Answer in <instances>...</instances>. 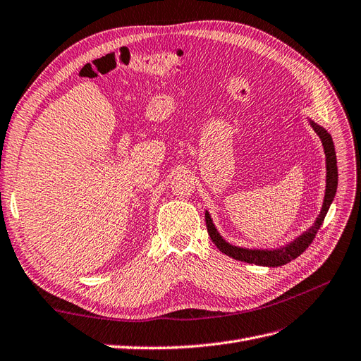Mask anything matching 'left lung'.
Instances as JSON below:
<instances>
[{"instance_id": "8db88e82", "label": "left lung", "mask_w": 361, "mask_h": 361, "mask_svg": "<svg viewBox=\"0 0 361 361\" xmlns=\"http://www.w3.org/2000/svg\"><path fill=\"white\" fill-rule=\"evenodd\" d=\"M310 125L314 129V133L319 135L324 152H325V162H326V187H325V197L322 203V209L321 214L316 218L314 224L309 228L307 232H304L301 236L295 239L293 243L288 244L286 247H281L277 250H248V248H241V247H235L232 244L226 243L223 236L216 232V228L211 220L209 212L204 214V220H206V227H207V233H209L212 243L216 245V248L221 251V253L227 255L228 257H233L236 260L247 262V264H255V265H262V267H281L286 265L288 262L297 259L300 255H302L305 248H309V245L313 243V239L321 228L324 218L330 209V204L333 203V199L336 195L337 190V159H336V150H334V143L333 138L329 134V130L324 129L322 126L316 125L314 122L310 120Z\"/></svg>"}]
</instances>
